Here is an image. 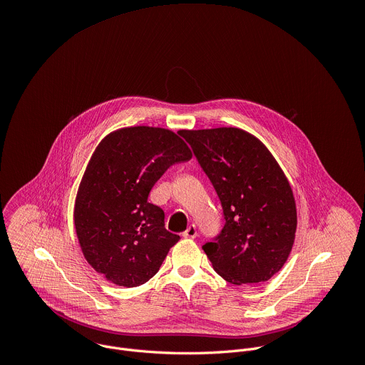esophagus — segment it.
<instances>
[{"label": "esophagus", "mask_w": 365, "mask_h": 365, "mask_svg": "<svg viewBox=\"0 0 365 365\" xmlns=\"http://www.w3.org/2000/svg\"><path fill=\"white\" fill-rule=\"evenodd\" d=\"M196 235H197V230H196V226L195 225H190L185 232H183V237H189V239H193V237H196Z\"/></svg>", "instance_id": "obj_1"}]
</instances>
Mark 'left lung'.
<instances>
[{
    "label": "left lung",
    "mask_w": 365,
    "mask_h": 365,
    "mask_svg": "<svg viewBox=\"0 0 365 365\" xmlns=\"http://www.w3.org/2000/svg\"><path fill=\"white\" fill-rule=\"evenodd\" d=\"M210 179L225 226L202 247L213 269L233 285L265 282L281 271L295 240L292 187L268 148L237 128L180 130Z\"/></svg>",
    "instance_id": "8db88e82"
}]
</instances>
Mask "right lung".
<instances>
[{
  "label": "right lung",
  "mask_w": 365,
  "mask_h": 365,
  "mask_svg": "<svg viewBox=\"0 0 365 365\" xmlns=\"http://www.w3.org/2000/svg\"><path fill=\"white\" fill-rule=\"evenodd\" d=\"M192 159L172 130L150 126L108 133L93 152L74 203V226L88 265L108 282L133 288L155 277L180 239L149 192L175 163Z\"/></svg>",
  "instance_id": "1"
}]
</instances>
